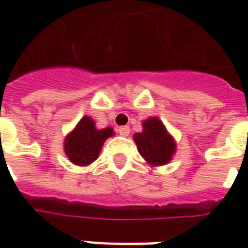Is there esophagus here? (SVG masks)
Returning a JSON list of instances; mask_svg holds the SVG:
<instances>
[{
    "instance_id": "esophagus-1",
    "label": "esophagus",
    "mask_w": 248,
    "mask_h": 248,
    "mask_svg": "<svg viewBox=\"0 0 248 248\" xmlns=\"http://www.w3.org/2000/svg\"><path fill=\"white\" fill-rule=\"evenodd\" d=\"M118 133L122 137H127L130 134V127L129 126H121V127H118Z\"/></svg>"
}]
</instances>
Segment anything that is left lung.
Listing matches in <instances>:
<instances>
[{
    "instance_id": "obj_1",
    "label": "left lung",
    "mask_w": 248,
    "mask_h": 248,
    "mask_svg": "<svg viewBox=\"0 0 248 248\" xmlns=\"http://www.w3.org/2000/svg\"><path fill=\"white\" fill-rule=\"evenodd\" d=\"M142 133H135L134 140L140 154L151 166H163L172 159L177 145L167 133L161 119L151 117L143 122Z\"/></svg>"
}]
</instances>
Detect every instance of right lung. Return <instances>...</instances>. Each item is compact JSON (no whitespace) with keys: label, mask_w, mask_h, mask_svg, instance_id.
Segmentation results:
<instances>
[{"label":"right lung","mask_w":248,"mask_h":248,"mask_svg":"<svg viewBox=\"0 0 248 248\" xmlns=\"http://www.w3.org/2000/svg\"><path fill=\"white\" fill-rule=\"evenodd\" d=\"M113 135L111 127L99 130L92 118L83 117L65 138V154L77 166H87L97 159L105 140Z\"/></svg>","instance_id":"1"}]
</instances>
